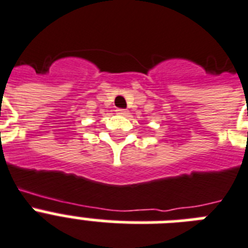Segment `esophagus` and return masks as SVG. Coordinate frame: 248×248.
Returning a JSON list of instances; mask_svg holds the SVG:
<instances>
[{
	"label": "esophagus",
	"mask_w": 248,
	"mask_h": 248,
	"mask_svg": "<svg viewBox=\"0 0 248 248\" xmlns=\"http://www.w3.org/2000/svg\"><path fill=\"white\" fill-rule=\"evenodd\" d=\"M116 112H117V114H120V116H126L127 114V110L126 109H116Z\"/></svg>",
	"instance_id": "obj_1"
}]
</instances>
